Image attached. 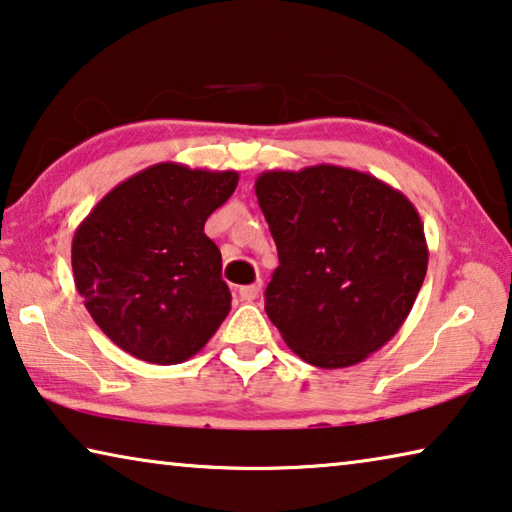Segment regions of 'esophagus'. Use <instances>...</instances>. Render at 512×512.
Listing matches in <instances>:
<instances>
[{
	"mask_svg": "<svg viewBox=\"0 0 512 512\" xmlns=\"http://www.w3.org/2000/svg\"><path fill=\"white\" fill-rule=\"evenodd\" d=\"M259 289H262V282H253V285H243V287H239V296H241V300H246V303H250V300H255L259 296Z\"/></svg>",
	"mask_w": 512,
	"mask_h": 512,
	"instance_id": "obj_1",
	"label": "esophagus"
}]
</instances>
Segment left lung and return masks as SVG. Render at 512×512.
<instances>
[{
  "label": "left lung",
  "mask_w": 512,
  "mask_h": 512,
  "mask_svg": "<svg viewBox=\"0 0 512 512\" xmlns=\"http://www.w3.org/2000/svg\"><path fill=\"white\" fill-rule=\"evenodd\" d=\"M255 193L280 259L264 310L291 351L344 369L383 348L426 278L415 205L378 177L330 164L266 170Z\"/></svg>",
  "instance_id": "1"
}]
</instances>
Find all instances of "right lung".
Here are the masks:
<instances>
[{
    "label": "right lung",
    "mask_w": 512,
    "mask_h": 512,
    "mask_svg": "<svg viewBox=\"0 0 512 512\" xmlns=\"http://www.w3.org/2000/svg\"><path fill=\"white\" fill-rule=\"evenodd\" d=\"M237 184V170L154 164L111 189L77 227L75 287L125 353L180 364L223 323L232 296L205 223Z\"/></svg>",
    "instance_id": "obj_1"
}]
</instances>
